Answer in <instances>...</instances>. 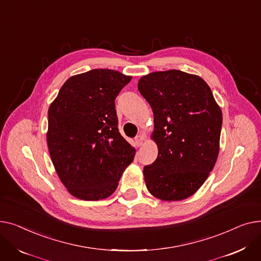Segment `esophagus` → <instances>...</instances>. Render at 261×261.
<instances>
[{
    "label": "esophagus",
    "mask_w": 261,
    "mask_h": 261,
    "mask_svg": "<svg viewBox=\"0 0 261 261\" xmlns=\"http://www.w3.org/2000/svg\"><path fill=\"white\" fill-rule=\"evenodd\" d=\"M135 141H136V144H137L138 146H141V145L143 144V142L145 141V136H144L143 134H140L139 136L136 137Z\"/></svg>",
    "instance_id": "34e87169"
}]
</instances>
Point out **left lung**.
Listing matches in <instances>:
<instances>
[{
  "label": "left lung",
  "instance_id": "1",
  "mask_svg": "<svg viewBox=\"0 0 261 261\" xmlns=\"http://www.w3.org/2000/svg\"><path fill=\"white\" fill-rule=\"evenodd\" d=\"M154 113L156 161L143 168L148 192L163 201L193 196L207 179L220 147L222 112L206 82L177 69L154 71L138 82Z\"/></svg>",
  "mask_w": 261,
  "mask_h": 261
}]
</instances>
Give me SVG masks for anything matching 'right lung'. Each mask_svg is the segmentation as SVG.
<instances>
[{
  "label": "right lung",
  "instance_id": "obj_1",
  "mask_svg": "<svg viewBox=\"0 0 261 261\" xmlns=\"http://www.w3.org/2000/svg\"><path fill=\"white\" fill-rule=\"evenodd\" d=\"M132 80L113 69L71 75L48 109L46 134L55 170L73 197L97 201L117 189L136 149L118 129L115 99Z\"/></svg>",
  "mask_w": 261,
  "mask_h": 261
}]
</instances>
